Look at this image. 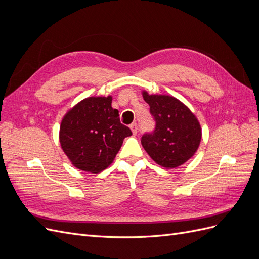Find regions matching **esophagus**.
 <instances>
[{
	"label": "esophagus",
	"mask_w": 259,
	"mask_h": 259,
	"mask_svg": "<svg viewBox=\"0 0 259 259\" xmlns=\"http://www.w3.org/2000/svg\"><path fill=\"white\" fill-rule=\"evenodd\" d=\"M131 130H132V133L134 135H136L137 134V132H138V127H137V124L136 123H133V124H131Z\"/></svg>",
	"instance_id": "obj_1"
}]
</instances>
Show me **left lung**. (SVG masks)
Segmentation results:
<instances>
[{"instance_id": "obj_1", "label": "left lung", "mask_w": 259, "mask_h": 259, "mask_svg": "<svg viewBox=\"0 0 259 259\" xmlns=\"http://www.w3.org/2000/svg\"><path fill=\"white\" fill-rule=\"evenodd\" d=\"M142 94L156 122L152 134L142 138L144 149L162 167L173 169L183 165L198 151L201 143L202 128L198 117L173 96L147 91Z\"/></svg>"}]
</instances>
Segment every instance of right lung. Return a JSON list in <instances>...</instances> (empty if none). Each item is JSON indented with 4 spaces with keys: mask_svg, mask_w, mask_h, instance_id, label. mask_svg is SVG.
<instances>
[{
    "mask_svg": "<svg viewBox=\"0 0 259 259\" xmlns=\"http://www.w3.org/2000/svg\"><path fill=\"white\" fill-rule=\"evenodd\" d=\"M112 96L84 98L70 108L59 128V143L72 165L98 174L115 159L131 130L120 122Z\"/></svg>",
    "mask_w": 259,
    "mask_h": 259,
    "instance_id": "1",
    "label": "right lung"
}]
</instances>
